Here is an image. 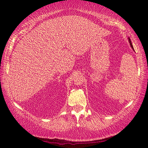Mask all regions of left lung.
<instances>
[{
	"instance_id": "1",
	"label": "left lung",
	"mask_w": 148,
	"mask_h": 148,
	"mask_svg": "<svg viewBox=\"0 0 148 148\" xmlns=\"http://www.w3.org/2000/svg\"><path fill=\"white\" fill-rule=\"evenodd\" d=\"M128 41H129V43H130V47H132V50H133V51H134V47H133V46H132V42H131V40H130V38H129V37H128Z\"/></svg>"
}]
</instances>
